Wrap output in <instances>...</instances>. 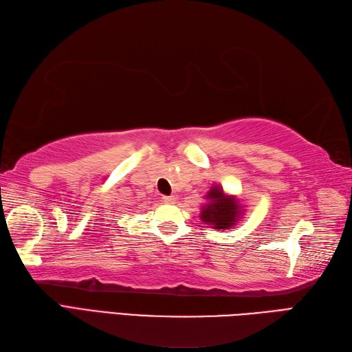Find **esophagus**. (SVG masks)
I'll return each instance as SVG.
<instances>
[{
	"instance_id": "esophagus-1",
	"label": "esophagus",
	"mask_w": 352,
	"mask_h": 352,
	"mask_svg": "<svg viewBox=\"0 0 352 352\" xmlns=\"http://www.w3.org/2000/svg\"><path fill=\"white\" fill-rule=\"evenodd\" d=\"M162 201L167 203V205H173V203L176 201V197L175 196H162Z\"/></svg>"
}]
</instances>
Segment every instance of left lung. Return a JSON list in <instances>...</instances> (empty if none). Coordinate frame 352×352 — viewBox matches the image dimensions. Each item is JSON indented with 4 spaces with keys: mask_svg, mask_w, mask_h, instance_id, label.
Masks as SVG:
<instances>
[{
    "mask_svg": "<svg viewBox=\"0 0 352 352\" xmlns=\"http://www.w3.org/2000/svg\"><path fill=\"white\" fill-rule=\"evenodd\" d=\"M206 200L208 203L201 206L200 220L212 229H233L242 215V206L238 197L228 196L221 186L215 185L206 194Z\"/></svg>",
    "mask_w": 352,
    "mask_h": 352,
    "instance_id": "left-lung-1",
    "label": "left lung"
}]
</instances>
